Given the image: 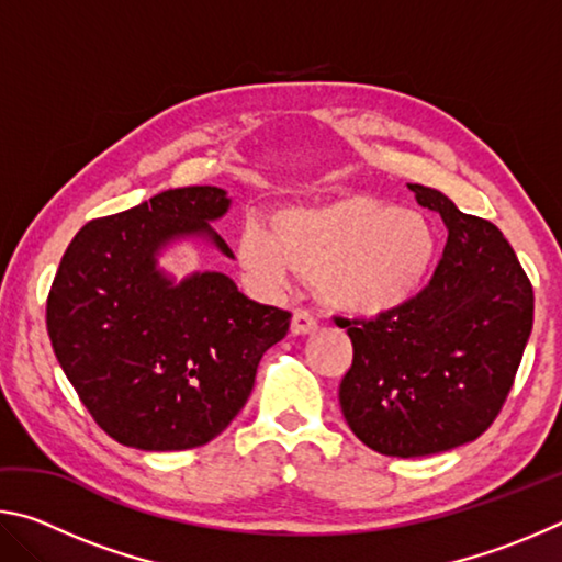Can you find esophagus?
Returning a JSON list of instances; mask_svg holds the SVG:
<instances>
[{"label":"esophagus","instance_id":"34e87169","mask_svg":"<svg viewBox=\"0 0 562 562\" xmlns=\"http://www.w3.org/2000/svg\"><path fill=\"white\" fill-rule=\"evenodd\" d=\"M317 329V319L310 315L307 310H294V315H292V335H297V337H302V335H312V331Z\"/></svg>","mask_w":562,"mask_h":562}]
</instances>
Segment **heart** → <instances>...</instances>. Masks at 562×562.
<instances>
[{"label":"heart","mask_w":562,"mask_h":562,"mask_svg":"<svg viewBox=\"0 0 562 562\" xmlns=\"http://www.w3.org/2000/svg\"><path fill=\"white\" fill-rule=\"evenodd\" d=\"M237 260L260 290L312 278L322 300L355 317L406 307L429 278L436 233L429 217L369 195L317 205H284L274 225L247 217Z\"/></svg>","instance_id":"obj_1"}]
</instances>
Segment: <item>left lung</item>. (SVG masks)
Listing matches in <instances>:
<instances>
[{"instance_id":"1","label":"left lung","mask_w":562,"mask_h":562,"mask_svg":"<svg viewBox=\"0 0 562 562\" xmlns=\"http://www.w3.org/2000/svg\"><path fill=\"white\" fill-rule=\"evenodd\" d=\"M449 227L431 282L392 315L341 319L355 347L339 406L361 443L414 459L469 443L496 422L532 329V284L496 225L441 190L408 183Z\"/></svg>"}]
</instances>
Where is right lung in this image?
Here are the masks:
<instances>
[{
	"instance_id": "obj_1",
	"label": "right lung",
	"mask_w": 562,
	"mask_h": 562,
	"mask_svg": "<svg viewBox=\"0 0 562 562\" xmlns=\"http://www.w3.org/2000/svg\"><path fill=\"white\" fill-rule=\"evenodd\" d=\"M231 198L215 186L164 190L91 221L66 247L46 300V331L66 379L103 431L140 451H183L227 429L265 351L288 335V310L258 304L223 272L173 282L160 247L207 237Z\"/></svg>"
}]
</instances>
